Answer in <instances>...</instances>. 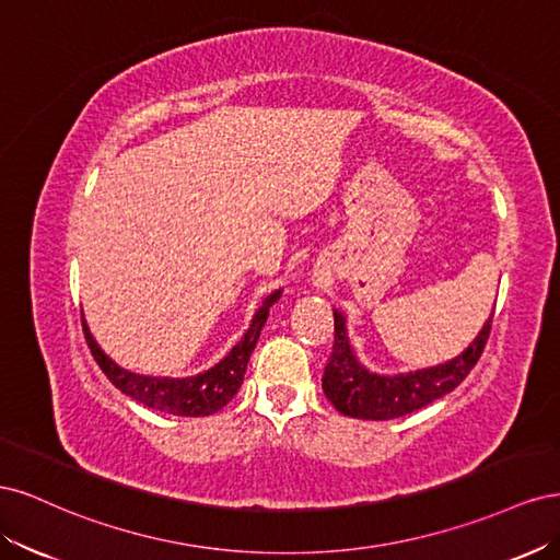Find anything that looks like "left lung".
I'll return each mask as SVG.
<instances>
[{
  "label": "left lung",
  "instance_id": "1",
  "mask_svg": "<svg viewBox=\"0 0 560 560\" xmlns=\"http://www.w3.org/2000/svg\"><path fill=\"white\" fill-rule=\"evenodd\" d=\"M493 313L483 322L474 341L455 358L404 374L369 371L354 352L348 336V319L334 308V352L322 376V389L336 411L362 420H389L413 413L460 385L479 362L490 334Z\"/></svg>",
  "mask_w": 560,
  "mask_h": 560
}]
</instances>
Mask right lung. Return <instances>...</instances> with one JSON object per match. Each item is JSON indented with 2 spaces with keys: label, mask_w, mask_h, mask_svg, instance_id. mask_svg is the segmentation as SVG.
<instances>
[{
  "label": "right lung",
  "mask_w": 560,
  "mask_h": 560,
  "mask_svg": "<svg viewBox=\"0 0 560 560\" xmlns=\"http://www.w3.org/2000/svg\"><path fill=\"white\" fill-rule=\"evenodd\" d=\"M280 296H282V290H276L261 301V306L252 317L249 329L245 331L241 341L229 350L224 360H219L208 371H200V374L186 376V378L135 374V371H128L121 364H116L109 354L97 346L86 325V319H83V334H86V343L93 352L95 362L105 371V376L112 381V385L121 389L124 395L161 413L186 416V418L212 416L219 409H224V406L233 399V395L238 393V387L243 385L249 354L259 341V334L266 325L270 306L278 303Z\"/></svg>",
  "instance_id": "right-lung-1"
}]
</instances>
